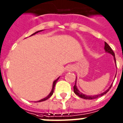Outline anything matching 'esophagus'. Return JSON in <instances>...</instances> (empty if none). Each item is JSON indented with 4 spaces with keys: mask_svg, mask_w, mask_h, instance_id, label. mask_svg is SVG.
Segmentation results:
<instances>
[{
    "mask_svg": "<svg viewBox=\"0 0 123 123\" xmlns=\"http://www.w3.org/2000/svg\"><path fill=\"white\" fill-rule=\"evenodd\" d=\"M74 67L72 65H69L68 66L67 68V70L69 71V72H72V71L74 70Z\"/></svg>",
    "mask_w": 123,
    "mask_h": 123,
    "instance_id": "esophagus-1",
    "label": "esophagus"
}]
</instances>
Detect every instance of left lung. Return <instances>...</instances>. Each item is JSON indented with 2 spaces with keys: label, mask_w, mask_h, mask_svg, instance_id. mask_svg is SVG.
I'll return each mask as SVG.
<instances>
[{
  "label": "left lung",
  "mask_w": 123,
  "mask_h": 123,
  "mask_svg": "<svg viewBox=\"0 0 123 123\" xmlns=\"http://www.w3.org/2000/svg\"><path fill=\"white\" fill-rule=\"evenodd\" d=\"M104 49H105V50L106 52L109 53H111V54H112V55H113V56H114V60L116 61L115 54H114V51H112V49H111V48L109 46V44H107V43H105V46H104ZM111 87H112V86H111V87H109V89H107V91H105V92H103V93H102V94H99V95H97V96H86V95H85V94H83L82 93H81V92H80V91L78 90L77 88V86H76V80H75V86H74V93L76 94V95H77L79 97H81V98H82V99H96V98H97V97H100V96H103V95H104V94H106V93H107V92L109 91V89H111Z\"/></svg>",
  "instance_id": "8db88e82"
}]
</instances>
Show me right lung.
Instances as JSON below:
<instances>
[{"label": "right lung", "instance_id": "add662e5", "mask_svg": "<svg viewBox=\"0 0 123 123\" xmlns=\"http://www.w3.org/2000/svg\"><path fill=\"white\" fill-rule=\"evenodd\" d=\"M43 31V30H41V31H37V32H34V34H32V35H34V34H36V33H37V32H40V31ZM32 35H31V36H32ZM58 79H59V78H58V79H56V80H55L54 82H53V88H52V90H51V91L50 94H49V95H48V96L47 97H45V98H44V99H41V100H39V101H37V102H42V101H44V100H47L48 99H49V97H50L51 96H52V95H53V92H54L55 86V85H56V82H57V80H58Z\"/></svg>", "mask_w": 123, "mask_h": 123}]
</instances>
